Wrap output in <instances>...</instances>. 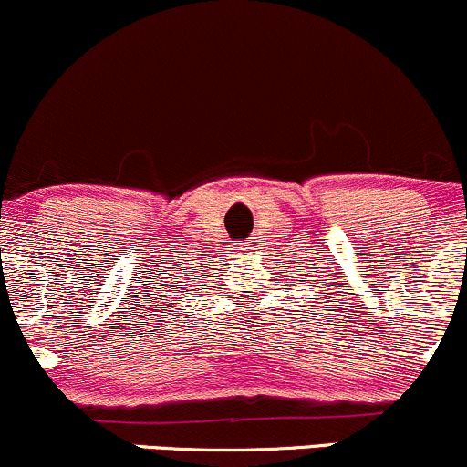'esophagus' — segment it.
Instances as JSON below:
<instances>
[{
	"instance_id": "34e87169",
	"label": "esophagus",
	"mask_w": 467,
	"mask_h": 467,
	"mask_svg": "<svg viewBox=\"0 0 467 467\" xmlns=\"http://www.w3.org/2000/svg\"><path fill=\"white\" fill-rule=\"evenodd\" d=\"M249 252H252V247H249V244H240V247H238V254H240V255L249 254Z\"/></svg>"
}]
</instances>
